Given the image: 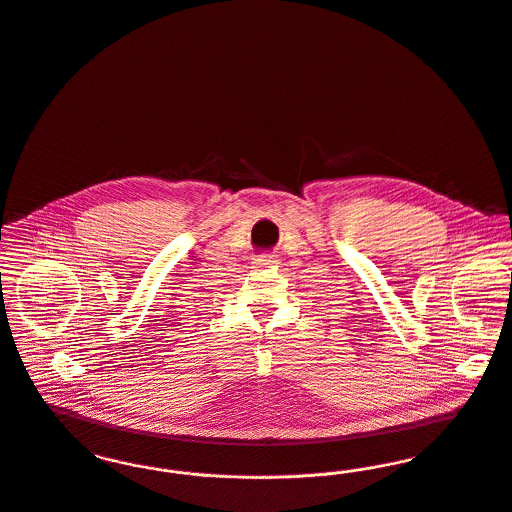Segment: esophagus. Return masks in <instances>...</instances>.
I'll return each instance as SVG.
<instances>
[{
	"label": "esophagus",
	"instance_id": "1",
	"mask_svg": "<svg viewBox=\"0 0 512 512\" xmlns=\"http://www.w3.org/2000/svg\"><path fill=\"white\" fill-rule=\"evenodd\" d=\"M276 265H278V259L271 257V255H263L259 259H255L257 269H269V267H276Z\"/></svg>",
	"mask_w": 512,
	"mask_h": 512
}]
</instances>
